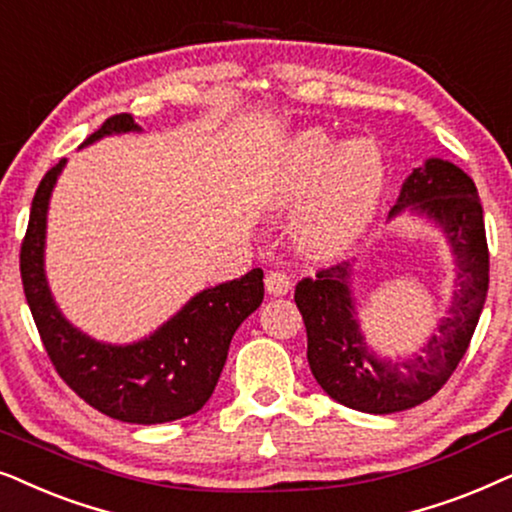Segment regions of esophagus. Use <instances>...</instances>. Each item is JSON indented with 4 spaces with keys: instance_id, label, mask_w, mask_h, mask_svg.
Instances as JSON below:
<instances>
[{
    "instance_id": "esophagus-1",
    "label": "esophagus",
    "mask_w": 512,
    "mask_h": 512,
    "mask_svg": "<svg viewBox=\"0 0 512 512\" xmlns=\"http://www.w3.org/2000/svg\"><path fill=\"white\" fill-rule=\"evenodd\" d=\"M264 285H267V292L271 297H283L288 295L290 290V276L285 274V271L276 269V271H269L267 278H264Z\"/></svg>"
}]
</instances>
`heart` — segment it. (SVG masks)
<instances>
[{
    "mask_svg": "<svg viewBox=\"0 0 512 512\" xmlns=\"http://www.w3.org/2000/svg\"><path fill=\"white\" fill-rule=\"evenodd\" d=\"M384 156L370 140L349 145L318 128L299 133L285 149L276 201L306 206L295 222V241L311 257H335L351 248L384 194Z\"/></svg>",
    "mask_w": 512,
    "mask_h": 512,
    "instance_id": "1",
    "label": "heart"
}]
</instances>
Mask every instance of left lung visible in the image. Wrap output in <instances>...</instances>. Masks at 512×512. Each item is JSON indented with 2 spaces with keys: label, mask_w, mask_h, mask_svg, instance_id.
I'll use <instances>...</instances> for the list:
<instances>
[{
  "label": "left lung",
  "mask_w": 512,
  "mask_h": 512,
  "mask_svg": "<svg viewBox=\"0 0 512 512\" xmlns=\"http://www.w3.org/2000/svg\"><path fill=\"white\" fill-rule=\"evenodd\" d=\"M405 208L438 224L456 262L449 316L419 356L386 360L367 346L351 297L349 262L320 269L295 288L313 377L332 400L367 414L403 412L433 398L461 363L487 299L489 250L475 182L454 163L428 159L407 177L388 217Z\"/></svg>",
  "instance_id": "8db88e82"
}]
</instances>
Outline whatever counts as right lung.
Here are the masks:
<instances>
[{"mask_svg":"<svg viewBox=\"0 0 512 512\" xmlns=\"http://www.w3.org/2000/svg\"><path fill=\"white\" fill-rule=\"evenodd\" d=\"M131 131H140L131 114H114L81 147ZM65 163L60 159L39 182L20 245L25 299L53 367L81 400L126 424H166L199 412L215 391L238 325L262 304V269L199 292L140 342H95L60 313L44 271L46 213Z\"/></svg>","mask_w":512,"mask_h":512,"instance_id":"right-lung-1","label":"right lung"}]
</instances>
